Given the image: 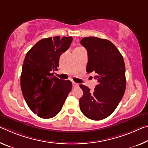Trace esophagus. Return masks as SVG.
I'll list each match as a JSON object with an SVG mask.
<instances>
[{"instance_id": "1", "label": "esophagus", "mask_w": 148, "mask_h": 148, "mask_svg": "<svg viewBox=\"0 0 148 148\" xmlns=\"http://www.w3.org/2000/svg\"><path fill=\"white\" fill-rule=\"evenodd\" d=\"M72 86H73L74 88H76V87H79V84H77V83L73 82V83H72Z\"/></svg>"}]
</instances>
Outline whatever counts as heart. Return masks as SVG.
I'll list each match as a JSON object with an SVG mask.
<instances>
[{"instance_id": "heart-1", "label": "heart", "mask_w": 148, "mask_h": 148, "mask_svg": "<svg viewBox=\"0 0 148 148\" xmlns=\"http://www.w3.org/2000/svg\"><path fill=\"white\" fill-rule=\"evenodd\" d=\"M82 49V48H81V47H77V48H76L75 49Z\"/></svg>"}]
</instances>
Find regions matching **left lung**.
Masks as SVG:
<instances>
[{
	"label": "left lung",
	"mask_w": 148,
	"mask_h": 148,
	"mask_svg": "<svg viewBox=\"0 0 148 148\" xmlns=\"http://www.w3.org/2000/svg\"><path fill=\"white\" fill-rule=\"evenodd\" d=\"M80 43L88 52L86 71L95 73L98 84L93 91L79 85L84 93L79 99V109L87 118L102 120L113 112L125 93V61L118 49L107 39L84 37Z\"/></svg>",
	"instance_id": "8db88e82"
}]
</instances>
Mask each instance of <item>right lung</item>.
<instances>
[{
	"label": "right lung",
	"instance_id": "1",
	"mask_svg": "<svg viewBox=\"0 0 148 148\" xmlns=\"http://www.w3.org/2000/svg\"><path fill=\"white\" fill-rule=\"evenodd\" d=\"M72 41V37L45 38L34 45L25 56L21 89L28 107L41 118L57 115L71 91V82L58 79L52 72L58 70L60 55Z\"/></svg>",
	"mask_w": 148,
	"mask_h": 148
}]
</instances>
